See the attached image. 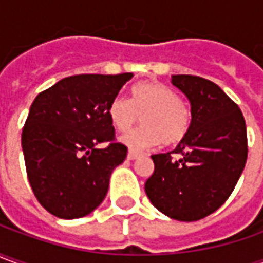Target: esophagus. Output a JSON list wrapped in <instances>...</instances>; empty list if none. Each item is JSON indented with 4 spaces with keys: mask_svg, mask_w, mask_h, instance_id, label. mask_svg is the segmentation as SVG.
Wrapping results in <instances>:
<instances>
[{
    "mask_svg": "<svg viewBox=\"0 0 263 263\" xmlns=\"http://www.w3.org/2000/svg\"><path fill=\"white\" fill-rule=\"evenodd\" d=\"M137 157H140V153H138V151H134V149H129V151H128V159L135 160Z\"/></svg>",
    "mask_w": 263,
    "mask_h": 263,
    "instance_id": "34e87169",
    "label": "esophagus"
}]
</instances>
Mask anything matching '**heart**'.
<instances>
[{"mask_svg": "<svg viewBox=\"0 0 263 263\" xmlns=\"http://www.w3.org/2000/svg\"><path fill=\"white\" fill-rule=\"evenodd\" d=\"M141 129L123 135L122 142L135 149L160 144H176L191 126V109L177 93L163 83H140L132 87L131 102L115 97L109 106V118L121 132L129 131L140 122Z\"/></svg>", "mask_w": 263, "mask_h": 263, "instance_id": "1", "label": "heart"}]
</instances>
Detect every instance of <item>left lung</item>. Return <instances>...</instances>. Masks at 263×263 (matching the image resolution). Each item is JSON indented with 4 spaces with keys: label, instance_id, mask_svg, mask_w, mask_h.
Masks as SVG:
<instances>
[{
    "label": "left lung",
    "instance_id": "1",
    "mask_svg": "<svg viewBox=\"0 0 263 263\" xmlns=\"http://www.w3.org/2000/svg\"><path fill=\"white\" fill-rule=\"evenodd\" d=\"M172 84L191 103V126L173 151L151 156L154 173L145 194L164 215L196 221L217 211L237 183L248 160L246 122L239 106L213 81L172 76Z\"/></svg>",
    "mask_w": 263,
    "mask_h": 263
}]
</instances>
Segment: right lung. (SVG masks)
<instances>
[{"instance_id": "add662e5", "label": "right lung", "mask_w": 263, "mask_h": 263, "mask_svg": "<svg viewBox=\"0 0 263 263\" xmlns=\"http://www.w3.org/2000/svg\"><path fill=\"white\" fill-rule=\"evenodd\" d=\"M132 77L72 76L33 100L22 132L24 163L33 194L52 215L81 218L103 202L110 175L128 153L115 141L109 106Z\"/></svg>"}]
</instances>
